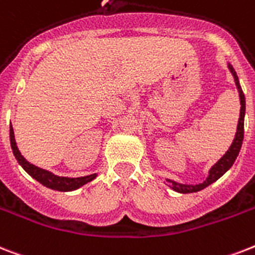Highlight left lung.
<instances>
[{
  "label": "left lung",
  "mask_w": 255,
  "mask_h": 255,
  "mask_svg": "<svg viewBox=\"0 0 255 255\" xmlns=\"http://www.w3.org/2000/svg\"><path fill=\"white\" fill-rule=\"evenodd\" d=\"M228 68L231 70V73L233 74V78H235L236 86H237V90H239L240 94V102H241V110H240V119L239 124H237V132H236L235 140L232 142V145L229 146V149L227 150L224 156L221 157L220 160L215 163L214 166L211 167L210 171H208V177L206 178V181L199 185H183V183H178V182L171 181V179H166L167 182L171 183V188L177 192H181V194H190V192H196L200 191L203 188H206L207 186H210L211 183L216 182L219 178L223 174H225L227 171L232 167V165L235 163L236 158L239 156L240 149H241L242 141H244V119H245V95L242 92L241 85H240L239 77L236 74V70L233 69L231 64H228Z\"/></svg>",
  "instance_id": "1"
}]
</instances>
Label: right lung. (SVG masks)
Masks as SVG:
<instances>
[{"mask_svg":"<svg viewBox=\"0 0 255 255\" xmlns=\"http://www.w3.org/2000/svg\"><path fill=\"white\" fill-rule=\"evenodd\" d=\"M10 144H11V149H13L14 156H15L18 163L23 167L24 170H26L31 177L34 178V179H36V181H38L39 183H41L43 186H45V187L52 188V190H57V191H73V190H77V188L82 187V186L89 183V182H92L93 179L97 177V174L78 178L59 177V175H55L53 173H51V171L44 170V169H41V167L35 166V165L30 163L22 154H20L19 149L16 146L11 124H10Z\"/></svg>","mask_w":255,"mask_h":255,"instance_id":"1","label":"right lung"}]
</instances>
